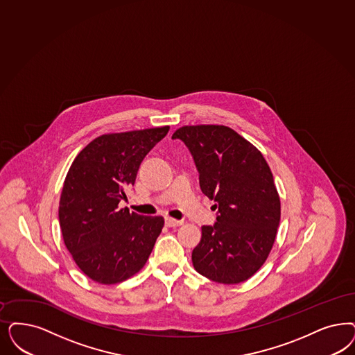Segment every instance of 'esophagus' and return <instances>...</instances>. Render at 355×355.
<instances>
[{"mask_svg":"<svg viewBox=\"0 0 355 355\" xmlns=\"http://www.w3.org/2000/svg\"><path fill=\"white\" fill-rule=\"evenodd\" d=\"M184 221L182 220H177V219H173V218H166L165 219V225L166 227H178V225H181Z\"/></svg>","mask_w":355,"mask_h":355,"instance_id":"esophagus-1","label":"esophagus"}]
</instances>
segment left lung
Here are the masks:
<instances>
[{
  "label": "left lung",
  "instance_id": "obj_1",
  "mask_svg": "<svg viewBox=\"0 0 355 355\" xmlns=\"http://www.w3.org/2000/svg\"><path fill=\"white\" fill-rule=\"evenodd\" d=\"M182 140L199 171L200 190L214 200L216 223L202 227L194 269L211 281L236 284L265 263L281 220V200L262 153L232 128L184 125Z\"/></svg>",
  "mask_w": 355,
  "mask_h": 355
}]
</instances>
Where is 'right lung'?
Segmentation results:
<instances>
[{
    "label": "right lung",
    "instance_id": "1",
    "mask_svg": "<svg viewBox=\"0 0 355 355\" xmlns=\"http://www.w3.org/2000/svg\"><path fill=\"white\" fill-rule=\"evenodd\" d=\"M169 125L98 136L74 159L62 186V240L81 271L102 284L131 278L146 265L162 216L118 208L148 152Z\"/></svg>",
    "mask_w": 355,
    "mask_h": 355
}]
</instances>
